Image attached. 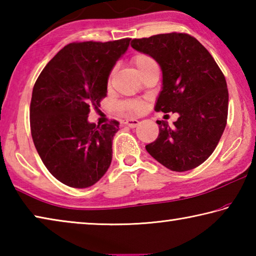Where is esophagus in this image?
<instances>
[{"label": "esophagus", "mask_w": 256, "mask_h": 256, "mask_svg": "<svg viewBox=\"0 0 256 256\" xmlns=\"http://www.w3.org/2000/svg\"><path fill=\"white\" fill-rule=\"evenodd\" d=\"M120 123L124 125H128V126L133 128H136L140 122H138V120H134V118H126V120H123Z\"/></svg>", "instance_id": "obj_1"}]
</instances>
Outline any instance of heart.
Returning a JSON list of instances; mask_svg holds the SVG:
<instances>
[{
    "instance_id": "heart-1",
    "label": "heart",
    "mask_w": 256,
    "mask_h": 256,
    "mask_svg": "<svg viewBox=\"0 0 256 256\" xmlns=\"http://www.w3.org/2000/svg\"><path fill=\"white\" fill-rule=\"evenodd\" d=\"M132 62L134 66H136V70L138 73H141L142 71H144L146 68H148L149 66H154L156 62L151 56L144 54V53H138L133 56ZM123 110H128L130 112H140L144 110L146 104L142 100H128L123 102Z\"/></svg>"
}]
</instances>
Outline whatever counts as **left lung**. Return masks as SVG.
<instances>
[{
	"label": "left lung",
	"mask_w": 256,
	"mask_h": 256,
	"mask_svg": "<svg viewBox=\"0 0 256 256\" xmlns=\"http://www.w3.org/2000/svg\"><path fill=\"white\" fill-rule=\"evenodd\" d=\"M134 50L156 60L162 89L154 110L178 112L170 126L157 120L159 136L146 149L168 170L186 172L210 157L227 124L228 89L208 50L188 34L170 32L133 40Z\"/></svg>",
	"instance_id": "8db88e82"
}]
</instances>
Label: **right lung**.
Instances as JSON below:
<instances>
[{"label": "right lung", "instance_id": "obj_1", "mask_svg": "<svg viewBox=\"0 0 256 256\" xmlns=\"http://www.w3.org/2000/svg\"><path fill=\"white\" fill-rule=\"evenodd\" d=\"M131 38L71 42L38 76L30 102L34 144L47 170L70 188H89L110 166L112 142L120 123H89L90 108L107 96L112 68Z\"/></svg>", "mask_w": 256, "mask_h": 256}]
</instances>
